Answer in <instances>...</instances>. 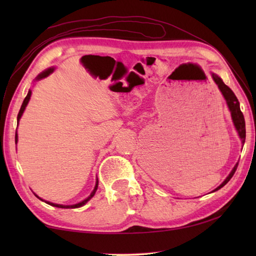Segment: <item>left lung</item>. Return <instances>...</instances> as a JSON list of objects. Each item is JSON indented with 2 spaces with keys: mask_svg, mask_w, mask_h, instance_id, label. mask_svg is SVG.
<instances>
[{
  "mask_svg": "<svg viewBox=\"0 0 256 256\" xmlns=\"http://www.w3.org/2000/svg\"><path fill=\"white\" fill-rule=\"evenodd\" d=\"M212 78H214V82L218 86V88L220 92H222L224 98L226 99V102H227V106L229 108V110H230V114H232V122L234 125H235V128L238 132V136H240V140H242V144L244 146L245 144V138H246V130H245V120H244V115H242V112L240 110V102H238L237 97L235 96V94L232 92V90L229 88L228 86H226L224 84V81L220 79V78L214 74V73H212ZM237 166H238V162L235 164V167L232 168V170L230 172V174L227 176V178L224 180L222 184H220L218 188H216L214 192L216 190H218L222 188V186L226 185L230 178L232 177V175L235 174V172L237 170Z\"/></svg>",
  "mask_w": 256,
  "mask_h": 256,
  "instance_id": "1",
  "label": "left lung"
}]
</instances>
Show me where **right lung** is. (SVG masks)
Masks as SVG:
<instances>
[{"label":"right lung","mask_w":256,"mask_h":256,"mask_svg":"<svg viewBox=\"0 0 256 256\" xmlns=\"http://www.w3.org/2000/svg\"><path fill=\"white\" fill-rule=\"evenodd\" d=\"M54 70L55 68H47L46 71H44V72H42L40 76H38L36 79L37 80H40V79H44V78H46V76H48L50 73H53L54 72ZM30 96H32V90H29L28 92V94L27 96H26V98H24V102H22V105H21V108H20V110H19V114H18V123H19V120L21 118V116H22V114H24V110H26V107H27V105H28V102H29V99H30ZM16 142H18V134L16 133ZM97 188H98V180H97V182H96V185H94V190L92 192V194H90V196L86 198V200H84V201H81V202H79V203H76V204H72V206H63V204H56V203H52V202H50V201H45L47 204H50V206H56V208H62V209H76V208H80V206H84L86 202H88L90 198H92L94 196V193H96V190H97ZM34 196H36V194H34ZM38 198H40V200H42V201H44L42 200V198H40V196H36Z\"/></svg>","instance_id":"1"}]
</instances>
